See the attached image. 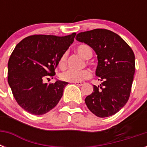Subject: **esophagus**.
Returning <instances> with one entry per match:
<instances>
[{"instance_id": "obj_1", "label": "esophagus", "mask_w": 147, "mask_h": 147, "mask_svg": "<svg viewBox=\"0 0 147 147\" xmlns=\"http://www.w3.org/2000/svg\"><path fill=\"white\" fill-rule=\"evenodd\" d=\"M74 84H76V85H78V86H82V85H83L84 84H85V82H73Z\"/></svg>"}]
</instances>
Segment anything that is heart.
Masks as SVG:
<instances>
[{
    "label": "heart",
    "mask_w": 147,
    "mask_h": 147,
    "mask_svg": "<svg viewBox=\"0 0 147 147\" xmlns=\"http://www.w3.org/2000/svg\"><path fill=\"white\" fill-rule=\"evenodd\" d=\"M77 52L80 54L83 58L85 59H88L92 56V49L87 45H81L77 47L76 49ZM67 57H68V53H64L61 55V57L59 59L58 65L60 69H64L66 65ZM91 77V72L88 69H83L80 71L77 70H68L65 71L61 75V78L65 82H81L84 79Z\"/></svg>",
    "instance_id": "b5f03b06"
}]
</instances>
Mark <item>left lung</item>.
<instances>
[{"label":"left lung","instance_id":"obj_1","mask_svg":"<svg viewBox=\"0 0 147 147\" xmlns=\"http://www.w3.org/2000/svg\"><path fill=\"white\" fill-rule=\"evenodd\" d=\"M76 40L88 45L98 55L96 76L101 83L85 98L88 108L99 117L112 116L130 98L135 72V55L117 33L94 29L77 34Z\"/></svg>","mask_w":147,"mask_h":147}]
</instances>
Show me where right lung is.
<instances>
[{
  "label": "right lung",
  "mask_w": 147,
  "mask_h": 147,
  "mask_svg": "<svg viewBox=\"0 0 147 147\" xmlns=\"http://www.w3.org/2000/svg\"><path fill=\"white\" fill-rule=\"evenodd\" d=\"M76 35H33L16 46L8 61L7 81L15 100L25 111L42 115L57 105L68 82L48 85L43 79L55 76L59 58Z\"/></svg>",
  "instance_id": "1"
}]
</instances>
